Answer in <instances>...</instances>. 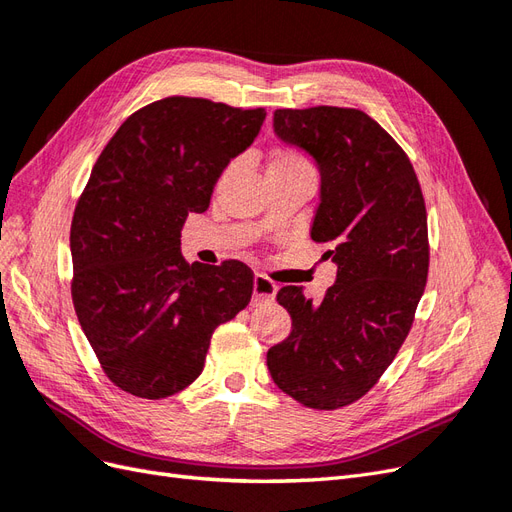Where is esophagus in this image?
<instances>
[{
  "instance_id": "esophagus-1",
  "label": "esophagus",
  "mask_w": 512,
  "mask_h": 512,
  "mask_svg": "<svg viewBox=\"0 0 512 512\" xmlns=\"http://www.w3.org/2000/svg\"><path fill=\"white\" fill-rule=\"evenodd\" d=\"M275 292H277V286H275V282L269 280L267 275H262V273L254 275V299H252L254 305L273 301Z\"/></svg>"
}]
</instances>
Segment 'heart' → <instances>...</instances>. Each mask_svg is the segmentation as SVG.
I'll return each instance as SVG.
<instances>
[{"label": "heart", "mask_w": 512, "mask_h": 512, "mask_svg": "<svg viewBox=\"0 0 512 512\" xmlns=\"http://www.w3.org/2000/svg\"><path fill=\"white\" fill-rule=\"evenodd\" d=\"M267 175H305L314 177L312 162H309L299 149L275 147L269 156Z\"/></svg>", "instance_id": "heart-1"}]
</instances>
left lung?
Returning <instances> with one entry per match:
<instances>
[{"instance_id":"left-lung-1","label":"left lung","mask_w":512,"mask_h":512,"mask_svg":"<svg viewBox=\"0 0 512 512\" xmlns=\"http://www.w3.org/2000/svg\"><path fill=\"white\" fill-rule=\"evenodd\" d=\"M273 130L318 166L312 239L329 243L337 280L320 303L301 286L277 292L292 331L267 365L299 404L337 410L378 382L410 333L429 271L425 200L404 149L363 111L280 108Z\"/></svg>"}]
</instances>
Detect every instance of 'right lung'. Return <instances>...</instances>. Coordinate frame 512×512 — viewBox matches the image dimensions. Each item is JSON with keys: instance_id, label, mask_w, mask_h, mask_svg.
Listing matches in <instances>:
<instances>
[{"instance_id": "add662e5", "label": "right lung", "mask_w": 512, "mask_h": 512, "mask_svg": "<svg viewBox=\"0 0 512 512\" xmlns=\"http://www.w3.org/2000/svg\"><path fill=\"white\" fill-rule=\"evenodd\" d=\"M265 117V108L164 98L123 121L91 168L70 228L72 301L121 391H183L203 371L213 331L250 303L252 271L239 260L188 265L181 228L209 209Z\"/></svg>"}]
</instances>
